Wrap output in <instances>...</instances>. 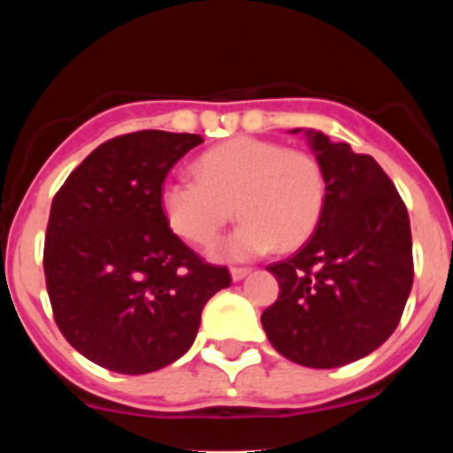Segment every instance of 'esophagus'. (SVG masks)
<instances>
[{
  "label": "esophagus",
  "mask_w": 453,
  "mask_h": 453,
  "mask_svg": "<svg viewBox=\"0 0 453 453\" xmlns=\"http://www.w3.org/2000/svg\"><path fill=\"white\" fill-rule=\"evenodd\" d=\"M248 273H250L248 267H232L230 269V276H232V280H234V282L243 280V278L248 276Z\"/></svg>",
  "instance_id": "34e87169"
}]
</instances>
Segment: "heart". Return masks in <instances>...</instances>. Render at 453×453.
Segmentation results:
<instances>
[{
    "mask_svg": "<svg viewBox=\"0 0 453 453\" xmlns=\"http://www.w3.org/2000/svg\"><path fill=\"white\" fill-rule=\"evenodd\" d=\"M195 175L168 177L159 210L180 239L208 245L236 214L243 217L212 258L250 260L269 250H296L318 230L326 205V177L313 155L276 142L232 138L195 162Z\"/></svg>",
    "mask_w": 453,
    "mask_h": 453,
    "instance_id": "obj_1",
    "label": "heart"
}]
</instances>
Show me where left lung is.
Listing matches in <instances>:
<instances>
[{"label":"left lung","mask_w":453,"mask_h":453,"mask_svg":"<svg viewBox=\"0 0 453 453\" xmlns=\"http://www.w3.org/2000/svg\"><path fill=\"white\" fill-rule=\"evenodd\" d=\"M304 134L326 177V205L311 241L269 265L280 294L260 315L282 357L337 368L377 350L395 333L412 289L410 217L370 155L315 129Z\"/></svg>","instance_id":"1"}]
</instances>
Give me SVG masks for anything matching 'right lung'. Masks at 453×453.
<instances>
[{
  "label": "right lung",
  "mask_w": 453,
  "mask_h": 453,
  "mask_svg": "<svg viewBox=\"0 0 453 453\" xmlns=\"http://www.w3.org/2000/svg\"><path fill=\"white\" fill-rule=\"evenodd\" d=\"M203 138L135 131L91 150L52 201L43 269L54 319L83 357L122 374L177 362L230 287L159 210V186Z\"/></svg>",
  "instance_id": "1"
}]
</instances>
